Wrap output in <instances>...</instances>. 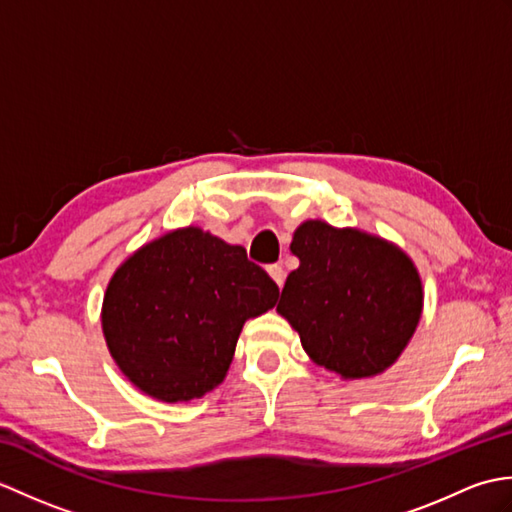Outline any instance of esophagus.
I'll return each mask as SVG.
<instances>
[{
  "label": "esophagus",
  "instance_id": "obj_1",
  "mask_svg": "<svg viewBox=\"0 0 512 512\" xmlns=\"http://www.w3.org/2000/svg\"><path fill=\"white\" fill-rule=\"evenodd\" d=\"M268 275H270V279L275 281V284L279 286V288H284V279H286V273H284V268H281L279 264H273V266H268Z\"/></svg>",
  "mask_w": 512,
  "mask_h": 512
}]
</instances>
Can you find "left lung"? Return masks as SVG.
Returning a JSON list of instances; mask_svg holds the SVG:
<instances>
[{"label": "left lung", "mask_w": 512, "mask_h": 512, "mask_svg": "<svg viewBox=\"0 0 512 512\" xmlns=\"http://www.w3.org/2000/svg\"><path fill=\"white\" fill-rule=\"evenodd\" d=\"M299 259L277 312L314 363L343 380L383 374L422 317V281L405 250L361 228L306 220L292 235Z\"/></svg>", "instance_id": "obj_1"}]
</instances>
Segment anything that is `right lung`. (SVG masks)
Instances as JSON below:
<instances>
[{
  "label": "right lung",
  "instance_id": "add662e5",
  "mask_svg": "<svg viewBox=\"0 0 512 512\" xmlns=\"http://www.w3.org/2000/svg\"><path fill=\"white\" fill-rule=\"evenodd\" d=\"M277 297L275 281L242 246L184 226L116 268L103 297V336L134 387L162 402H187L222 383L244 323Z\"/></svg>",
  "mask_w": 512,
  "mask_h": 512
}]
</instances>
